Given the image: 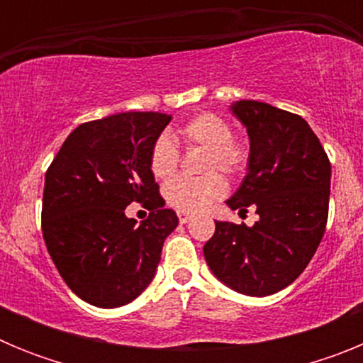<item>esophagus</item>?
I'll list each match as a JSON object with an SVG mask.
<instances>
[{"mask_svg": "<svg viewBox=\"0 0 363 363\" xmlns=\"http://www.w3.org/2000/svg\"><path fill=\"white\" fill-rule=\"evenodd\" d=\"M191 218H192V214L184 213V211H179V213H178V220H179V223H187V221L191 220Z\"/></svg>", "mask_w": 363, "mask_h": 363, "instance_id": "1", "label": "esophagus"}]
</instances>
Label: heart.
<instances>
[{
	"instance_id": "obj_1",
	"label": "heart",
	"mask_w": 363,
	"mask_h": 363,
	"mask_svg": "<svg viewBox=\"0 0 363 363\" xmlns=\"http://www.w3.org/2000/svg\"><path fill=\"white\" fill-rule=\"evenodd\" d=\"M179 138L187 147H200L207 150L203 162V171L209 174L201 178L171 179L163 189L167 203L184 213H198L209 207L213 201L220 200L227 192L225 179L218 172L229 176L242 174L249 163V147L233 138V127L225 118L214 112H201L191 118L187 123L176 129ZM179 163V149L174 140L169 136H160L150 149L149 165L154 178L169 179L176 172Z\"/></svg>"
}]
</instances>
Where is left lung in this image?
Listing matches in <instances>:
<instances>
[{
  "instance_id": "left-lung-1",
  "label": "left lung",
  "mask_w": 363,
  "mask_h": 363,
  "mask_svg": "<svg viewBox=\"0 0 363 363\" xmlns=\"http://www.w3.org/2000/svg\"><path fill=\"white\" fill-rule=\"evenodd\" d=\"M230 112L249 134L242 185L225 201L255 207L252 227L216 221L203 256L214 277L236 293L269 296L300 277L325 233L331 163L306 120L269 104L242 99Z\"/></svg>"
}]
</instances>
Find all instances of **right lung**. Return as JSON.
Listing matches in <instances>:
<instances>
[{"instance_id":"obj_1","label":"right lung","mask_w":363,"mask_h":363,"mask_svg":"<svg viewBox=\"0 0 363 363\" xmlns=\"http://www.w3.org/2000/svg\"><path fill=\"white\" fill-rule=\"evenodd\" d=\"M171 120L162 112H118L82 123L45 174V245L65 284L91 306L114 309L140 296L178 225L149 165ZM133 201L150 209L140 226L124 214Z\"/></svg>"}]
</instances>
